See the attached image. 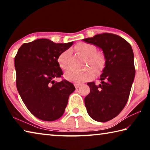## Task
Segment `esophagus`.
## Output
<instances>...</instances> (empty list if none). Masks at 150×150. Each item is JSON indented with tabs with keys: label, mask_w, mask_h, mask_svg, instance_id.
I'll use <instances>...</instances> for the list:
<instances>
[{
	"label": "esophagus",
	"mask_w": 150,
	"mask_h": 150,
	"mask_svg": "<svg viewBox=\"0 0 150 150\" xmlns=\"http://www.w3.org/2000/svg\"><path fill=\"white\" fill-rule=\"evenodd\" d=\"M74 85H75V87L76 88H79V87H80L81 84H78V83H75Z\"/></svg>",
	"instance_id": "34e87169"
}]
</instances>
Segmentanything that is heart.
<instances>
[{"mask_svg":"<svg viewBox=\"0 0 150 150\" xmlns=\"http://www.w3.org/2000/svg\"><path fill=\"white\" fill-rule=\"evenodd\" d=\"M75 50L81 54L87 57V65H91L96 72H100L105 66V57L99 52H95V47L93 45L86 42H80L75 46ZM69 51L65 50L59 54L57 62L59 67L63 70H69L67 59L69 57ZM94 73L92 70H88L84 72H68L65 74V77L68 80L80 83L90 80L93 77Z\"/></svg>","mask_w":150,"mask_h":150,"instance_id":"heart-1","label":"heart"}]
</instances>
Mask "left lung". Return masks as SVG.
Segmentation results:
<instances>
[{
    "label": "left lung",
    "instance_id": "obj_1",
    "mask_svg": "<svg viewBox=\"0 0 150 150\" xmlns=\"http://www.w3.org/2000/svg\"><path fill=\"white\" fill-rule=\"evenodd\" d=\"M83 40L99 47L105 55L101 84L88 83L90 93L85 98L88 115L93 120L105 122L118 116L128 100L135 77L132 48L126 40L110 33Z\"/></svg>",
    "mask_w": 150,
    "mask_h": 150
}]
</instances>
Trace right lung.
I'll return each instance as SVG.
<instances>
[{
  "mask_svg": "<svg viewBox=\"0 0 150 150\" xmlns=\"http://www.w3.org/2000/svg\"><path fill=\"white\" fill-rule=\"evenodd\" d=\"M73 42L56 44L48 39H38L22 44L14 58L16 87L22 101L35 117L54 121L64 113L73 84L63 79L57 62L59 54Z\"/></svg>",
  "mask_w": 150,
  "mask_h": 150,
  "instance_id": "obj_1",
  "label": "right lung"
}]
</instances>
